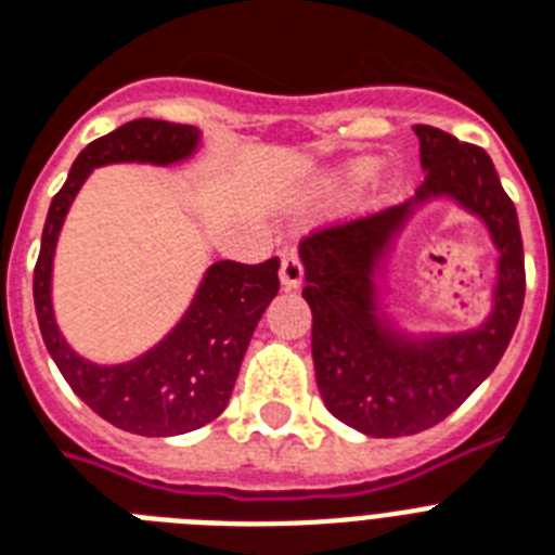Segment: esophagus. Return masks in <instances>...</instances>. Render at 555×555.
I'll list each match as a JSON object with an SVG mask.
<instances>
[{
	"label": "esophagus",
	"mask_w": 555,
	"mask_h": 555,
	"mask_svg": "<svg viewBox=\"0 0 555 555\" xmlns=\"http://www.w3.org/2000/svg\"><path fill=\"white\" fill-rule=\"evenodd\" d=\"M302 276H305V268L302 261L296 253H287L285 259H282V268H279V279H282V285L287 291H296V287L302 285Z\"/></svg>",
	"instance_id": "34e87169"
}]
</instances>
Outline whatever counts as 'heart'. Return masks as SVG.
Here are the masks:
<instances>
[{
	"mask_svg": "<svg viewBox=\"0 0 555 555\" xmlns=\"http://www.w3.org/2000/svg\"><path fill=\"white\" fill-rule=\"evenodd\" d=\"M369 176V192L371 198H386L388 192H395L397 184H400V172L395 167H374V160L371 158H351L346 164H339L328 172L325 178V184L328 186H348L357 184V181H363Z\"/></svg>",
	"mask_w": 555,
	"mask_h": 555,
	"instance_id": "b5f03b06",
	"label": "heart"
}]
</instances>
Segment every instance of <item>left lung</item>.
Instances as JSON below:
<instances>
[{
  "label": "left lung",
  "instance_id": "1",
  "mask_svg": "<svg viewBox=\"0 0 555 555\" xmlns=\"http://www.w3.org/2000/svg\"><path fill=\"white\" fill-rule=\"evenodd\" d=\"M426 181L414 198L343 221L299 244L311 305L317 386L337 421L371 438L431 429L455 412L507 351L525 305V247L513 201L481 146L435 126H414ZM435 197L481 217L500 250L493 311L478 330L409 335L378 308L376 276L408 218Z\"/></svg>",
  "mask_w": 555,
  "mask_h": 555
}]
</instances>
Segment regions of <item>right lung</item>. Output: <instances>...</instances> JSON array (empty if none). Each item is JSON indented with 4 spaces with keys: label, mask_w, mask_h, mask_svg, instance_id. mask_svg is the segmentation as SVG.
<instances>
[{
    "label": "right lung",
    "mask_w": 555,
    "mask_h": 555,
    "mask_svg": "<svg viewBox=\"0 0 555 555\" xmlns=\"http://www.w3.org/2000/svg\"><path fill=\"white\" fill-rule=\"evenodd\" d=\"M195 126L132 120L91 141L77 155L63 190L48 207L34 268V305L42 339L74 395L103 421L132 435L169 438L198 429L224 412L244 351L261 313L279 294V259L261 264L212 261L176 328L146 354L120 365H98L63 339L51 305V270L63 221L91 169L106 164H181L198 150Z\"/></svg>",
    "instance_id": "add662e5"
}]
</instances>
